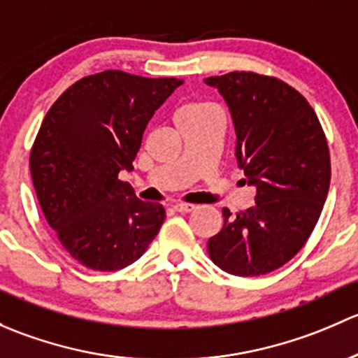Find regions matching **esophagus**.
<instances>
[{
  "mask_svg": "<svg viewBox=\"0 0 358 358\" xmlns=\"http://www.w3.org/2000/svg\"><path fill=\"white\" fill-rule=\"evenodd\" d=\"M194 208H196V206L189 205V203H176L174 205V210L179 213H189V212H193Z\"/></svg>",
  "mask_w": 358,
  "mask_h": 358,
  "instance_id": "esophagus-1",
  "label": "esophagus"
}]
</instances>
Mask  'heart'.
Masks as SVG:
<instances>
[{
  "mask_svg": "<svg viewBox=\"0 0 358 358\" xmlns=\"http://www.w3.org/2000/svg\"><path fill=\"white\" fill-rule=\"evenodd\" d=\"M210 106L206 105H198V103H194V105H186L184 108H180L178 119H180V117H189V115H196V113H201L205 112V110H208Z\"/></svg>",
  "mask_w": 358,
  "mask_h": 358,
  "instance_id": "1",
  "label": "heart"
}]
</instances>
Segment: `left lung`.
<instances>
[{"label": "left lung", "mask_w": 358, "mask_h": 358, "mask_svg": "<svg viewBox=\"0 0 358 358\" xmlns=\"http://www.w3.org/2000/svg\"><path fill=\"white\" fill-rule=\"evenodd\" d=\"M205 84L226 101L238 167L257 187L255 206L236 215L222 210L208 255L229 274H268L300 252L322 212L331 180L326 136L307 99L275 77L229 72Z\"/></svg>", "instance_id": "obj_1"}]
</instances>
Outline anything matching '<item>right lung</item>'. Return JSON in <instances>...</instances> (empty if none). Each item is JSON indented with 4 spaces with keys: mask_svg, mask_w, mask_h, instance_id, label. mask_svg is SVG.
<instances>
[{
    "mask_svg": "<svg viewBox=\"0 0 358 358\" xmlns=\"http://www.w3.org/2000/svg\"><path fill=\"white\" fill-rule=\"evenodd\" d=\"M180 84L105 70L48 110L31 152L32 182L48 224L84 267H127L160 231L164 206L139 200L119 172L134 169L146 125Z\"/></svg>",
    "mask_w": 358,
    "mask_h": 358,
    "instance_id": "1",
    "label": "right lung"
}]
</instances>
